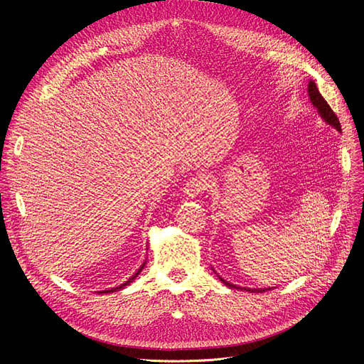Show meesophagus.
Segmentation results:
<instances>
[{
    "mask_svg": "<svg viewBox=\"0 0 364 364\" xmlns=\"http://www.w3.org/2000/svg\"><path fill=\"white\" fill-rule=\"evenodd\" d=\"M209 183L208 178L203 176H195L192 178H188L187 183L184 184V193L188 198H196L199 195H202L205 190L208 188Z\"/></svg>",
    "mask_w": 364,
    "mask_h": 364,
    "instance_id": "esophagus-1",
    "label": "esophagus"
}]
</instances>
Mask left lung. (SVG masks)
<instances>
[{
	"label": "left lung",
	"instance_id": "1",
	"mask_svg": "<svg viewBox=\"0 0 364 364\" xmlns=\"http://www.w3.org/2000/svg\"><path fill=\"white\" fill-rule=\"evenodd\" d=\"M309 95H310L311 103L317 107L318 113L321 114V118H323L324 121H326L328 124L333 125L338 131H342V129H341L339 119H338V117H336V113L332 110V107L328 105V102L323 99V95L318 92V90H317V87H316V84H314L313 81H310V84H309ZM220 280H221L225 286H228V288H236L235 284L225 282V280L221 279V277H220ZM247 291H250V292H265L267 289H247Z\"/></svg>",
	"mask_w": 364,
	"mask_h": 364
}]
</instances>
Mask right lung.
I'll list each match as a JSON object with an SVG mask.
<instances>
[{"label": "right lung", "instance_id": "right-lung-1", "mask_svg": "<svg viewBox=\"0 0 364 364\" xmlns=\"http://www.w3.org/2000/svg\"><path fill=\"white\" fill-rule=\"evenodd\" d=\"M144 264H146V262H144ZM144 264H143V265H141V267H140V269H139V272H137V273H136V274H134V276H132V277H131V279H128V280H127V282H125V283H122V284H121V286H118V288H112V289H109V291H103V292H105V294H106V292H114V291H119V289H122V288H125V286H127V284H129V283H131V282H132V280H134V279H136V277H137V276H139V274H140V273H141V270H143V269H144ZM103 292H102V294H103Z\"/></svg>", "mask_w": 364, "mask_h": 364}]
</instances>
